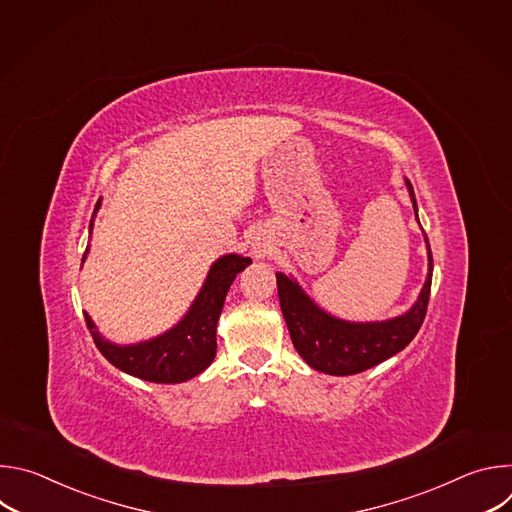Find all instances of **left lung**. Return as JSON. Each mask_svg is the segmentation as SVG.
I'll return each mask as SVG.
<instances>
[{"instance_id": "1", "label": "left lung", "mask_w": 512, "mask_h": 512, "mask_svg": "<svg viewBox=\"0 0 512 512\" xmlns=\"http://www.w3.org/2000/svg\"><path fill=\"white\" fill-rule=\"evenodd\" d=\"M405 186L409 190L417 218V202L413 186L407 178ZM425 245L427 277L417 302L405 314L381 322H348L336 318L322 310L294 277L275 273L281 314L285 318L291 342H294L300 356L314 371L334 377L356 375L401 352L415 338L427 312L433 273V259L427 237Z\"/></svg>"}]
</instances>
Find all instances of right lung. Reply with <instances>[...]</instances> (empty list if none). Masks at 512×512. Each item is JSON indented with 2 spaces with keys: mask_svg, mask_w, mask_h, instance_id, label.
Wrapping results in <instances>:
<instances>
[{
  "mask_svg": "<svg viewBox=\"0 0 512 512\" xmlns=\"http://www.w3.org/2000/svg\"><path fill=\"white\" fill-rule=\"evenodd\" d=\"M101 208V200L95 206L89 233H93L95 214ZM89 247L83 255V263L87 259ZM251 263L249 257L229 253L218 257L194 298L192 306L184 314V318L166 330L160 336L150 340H141L135 344H115L101 336L95 322L89 314H85L91 336L101 350V354L117 367L119 371L150 381V383H184L192 377L200 375L210 367L216 356V324L221 318L227 291L235 281L237 273H241Z\"/></svg>",
  "mask_w": 512,
  "mask_h": 512,
  "instance_id": "obj_1",
  "label": "right lung"
}]
</instances>
